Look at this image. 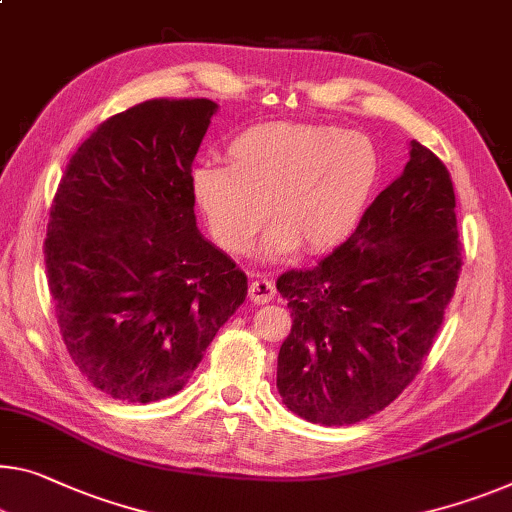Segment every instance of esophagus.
Returning <instances> with one entry per match:
<instances>
[{"instance_id":"1","label":"esophagus","mask_w":512,"mask_h":512,"mask_svg":"<svg viewBox=\"0 0 512 512\" xmlns=\"http://www.w3.org/2000/svg\"><path fill=\"white\" fill-rule=\"evenodd\" d=\"M274 295H277V288H274L272 281L267 279H254L249 283V300L254 304H267L274 300Z\"/></svg>"}]
</instances>
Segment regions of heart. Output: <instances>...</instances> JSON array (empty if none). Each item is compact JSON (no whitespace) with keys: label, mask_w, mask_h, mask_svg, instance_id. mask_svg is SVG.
Returning a JSON list of instances; mask_svg holds the SVG:
<instances>
[{"label":"heart","mask_w":512,"mask_h":512,"mask_svg":"<svg viewBox=\"0 0 512 512\" xmlns=\"http://www.w3.org/2000/svg\"><path fill=\"white\" fill-rule=\"evenodd\" d=\"M226 164H196L190 194L212 240L242 254L267 215L263 258L300 245H343L364 217L380 162L371 139L320 123H258L226 146Z\"/></svg>","instance_id":"b5f03b06"}]
</instances>
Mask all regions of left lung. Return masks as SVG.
<instances>
[{"instance_id": "1", "label": "left lung", "mask_w": 512, "mask_h": 512, "mask_svg": "<svg viewBox=\"0 0 512 512\" xmlns=\"http://www.w3.org/2000/svg\"><path fill=\"white\" fill-rule=\"evenodd\" d=\"M453 183L410 141L403 174L357 231L309 270L281 274L293 327L277 361L283 405L322 426H350L393 403L421 371L460 277Z\"/></svg>"}]
</instances>
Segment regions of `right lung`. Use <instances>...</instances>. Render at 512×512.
I'll use <instances>...</instances> for the list:
<instances>
[{"label":"right lung","instance_id":"obj_1","mask_svg":"<svg viewBox=\"0 0 512 512\" xmlns=\"http://www.w3.org/2000/svg\"><path fill=\"white\" fill-rule=\"evenodd\" d=\"M217 102L146 100L70 157L45 270L66 350L93 387L155 403L185 387L247 297V277L196 226L192 162Z\"/></svg>","mask_w":512,"mask_h":512}]
</instances>
